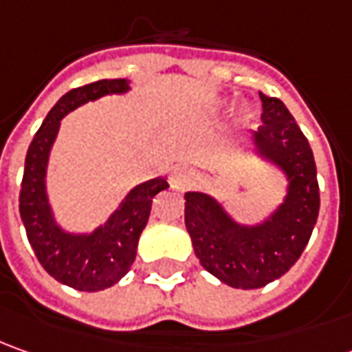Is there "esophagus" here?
<instances>
[{"label": "esophagus", "mask_w": 352, "mask_h": 352, "mask_svg": "<svg viewBox=\"0 0 352 352\" xmlns=\"http://www.w3.org/2000/svg\"><path fill=\"white\" fill-rule=\"evenodd\" d=\"M195 169L192 167H187V165H181V167H175L173 173H171V187L177 188V190H185L192 183H195Z\"/></svg>", "instance_id": "1"}]
</instances>
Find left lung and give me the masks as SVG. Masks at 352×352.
<instances>
[{
    "label": "left lung",
    "instance_id": "1",
    "mask_svg": "<svg viewBox=\"0 0 352 352\" xmlns=\"http://www.w3.org/2000/svg\"><path fill=\"white\" fill-rule=\"evenodd\" d=\"M261 97L255 132L259 152L278 165L290 187L280 208L261 226L236 224L202 192L185 195V226L200 265L234 288H261L280 278L300 259L320 214V185L308 138L276 97Z\"/></svg>",
    "mask_w": 352,
    "mask_h": 352
}]
</instances>
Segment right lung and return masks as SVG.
I'll list each match as a JSON object with an SVG mask.
<instances>
[{"label": "right lung", "mask_w": 352, "mask_h": 352, "mask_svg": "<svg viewBox=\"0 0 352 352\" xmlns=\"http://www.w3.org/2000/svg\"><path fill=\"white\" fill-rule=\"evenodd\" d=\"M126 89V79H101L67 91L44 118L25 160L19 212L29 243L46 273L81 292L111 288L130 271L136 259L140 234L150 218L153 197L169 188L162 177L132 188L111 220L87 236H72L54 224L44 190V175L60 120L79 104Z\"/></svg>", "instance_id": "right-lung-1"}]
</instances>
